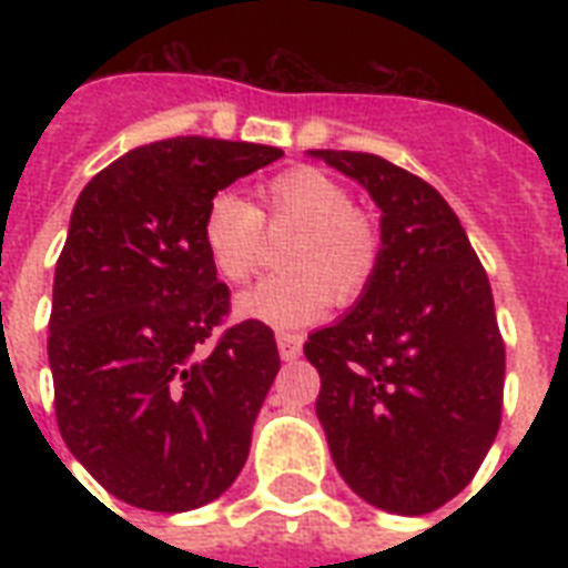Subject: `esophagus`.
Masks as SVG:
<instances>
[{
	"mask_svg": "<svg viewBox=\"0 0 568 568\" xmlns=\"http://www.w3.org/2000/svg\"><path fill=\"white\" fill-rule=\"evenodd\" d=\"M276 347H280V356H283L285 363H292V359L301 356L303 336H297V333H276Z\"/></svg>",
	"mask_w": 568,
	"mask_h": 568,
	"instance_id": "esophagus-1",
	"label": "esophagus"
}]
</instances>
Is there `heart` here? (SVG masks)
I'll list each match as a JSON object with an SVG mask.
<instances>
[{
	"mask_svg": "<svg viewBox=\"0 0 568 568\" xmlns=\"http://www.w3.org/2000/svg\"><path fill=\"white\" fill-rule=\"evenodd\" d=\"M262 226L294 230L280 253L276 274L239 297L241 318L271 327H303L321 318L329 303L359 301L377 276L383 232L372 214L354 205L351 191L318 168L276 173L262 189V209L232 191L205 205L200 239L223 283L253 280L262 258Z\"/></svg>",
	"mask_w": 568,
	"mask_h": 568,
	"instance_id": "obj_1",
	"label": "heart"
}]
</instances>
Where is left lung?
I'll use <instances>...</instances> for the list:
<instances>
[{
  "instance_id": "1",
  "label": "left lung",
  "mask_w": 568,
  "mask_h": 568,
  "mask_svg": "<svg viewBox=\"0 0 568 568\" xmlns=\"http://www.w3.org/2000/svg\"><path fill=\"white\" fill-rule=\"evenodd\" d=\"M379 205L383 258L356 306L312 333L315 404L359 498L424 516L463 493L501 427L504 338L493 288L442 194L372 153L312 150Z\"/></svg>"
}]
</instances>
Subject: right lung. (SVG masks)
I'll return each mask as SVG.
<instances>
[{
	"label": "right lung",
	"instance_id": "add662e5",
	"mask_svg": "<svg viewBox=\"0 0 568 568\" xmlns=\"http://www.w3.org/2000/svg\"><path fill=\"white\" fill-rule=\"evenodd\" d=\"M283 150L168 138L75 200L55 265L49 368L61 439L114 498L185 513L232 486L276 372L274 329L230 315L200 223L217 191Z\"/></svg>",
	"mask_w": 568,
	"mask_h": 568
}]
</instances>
